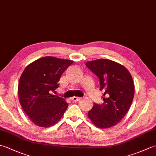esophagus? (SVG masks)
<instances>
[{"instance_id": "34e87169", "label": "esophagus", "mask_w": 156, "mask_h": 156, "mask_svg": "<svg viewBox=\"0 0 156 156\" xmlns=\"http://www.w3.org/2000/svg\"><path fill=\"white\" fill-rule=\"evenodd\" d=\"M71 99H72V101H74V102H77V101H78L81 100V98H80V97H72Z\"/></svg>"}]
</instances>
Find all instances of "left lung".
<instances>
[{
	"label": "left lung",
	"instance_id": "left-lung-1",
	"mask_svg": "<svg viewBox=\"0 0 156 156\" xmlns=\"http://www.w3.org/2000/svg\"><path fill=\"white\" fill-rule=\"evenodd\" d=\"M86 66L99 78L100 90L105 92L103 103H94L88 117L97 127H111L124 117L131 107L135 93L133 79L127 68L110 59H96Z\"/></svg>",
	"mask_w": 156,
	"mask_h": 156
}]
</instances>
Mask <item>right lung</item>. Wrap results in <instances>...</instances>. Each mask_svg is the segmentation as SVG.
Segmentation results:
<instances>
[{
  "instance_id": "obj_1",
  "label": "right lung",
  "mask_w": 156,
  "mask_h": 156,
  "mask_svg": "<svg viewBox=\"0 0 156 156\" xmlns=\"http://www.w3.org/2000/svg\"><path fill=\"white\" fill-rule=\"evenodd\" d=\"M73 63L51 56L39 58L29 64L19 79L20 104L36 125L49 127L55 125L68 107L63 98L52 94L59 87L63 73Z\"/></svg>"
}]
</instances>
